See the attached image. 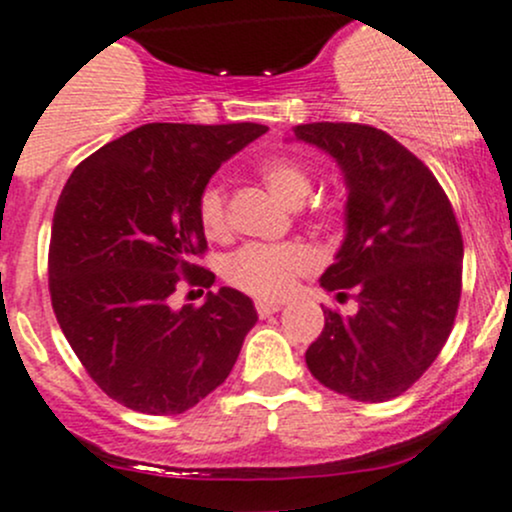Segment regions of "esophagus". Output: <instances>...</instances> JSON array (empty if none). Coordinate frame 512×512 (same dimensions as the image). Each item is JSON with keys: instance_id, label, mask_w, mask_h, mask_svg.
Listing matches in <instances>:
<instances>
[{"instance_id": "esophagus-1", "label": "esophagus", "mask_w": 512, "mask_h": 512, "mask_svg": "<svg viewBox=\"0 0 512 512\" xmlns=\"http://www.w3.org/2000/svg\"><path fill=\"white\" fill-rule=\"evenodd\" d=\"M280 310V302L278 300H256V312L258 317H268L273 312Z\"/></svg>"}]
</instances>
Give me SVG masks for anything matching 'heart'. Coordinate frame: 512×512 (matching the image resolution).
<instances>
[{
    "mask_svg": "<svg viewBox=\"0 0 512 512\" xmlns=\"http://www.w3.org/2000/svg\"><path fill=\"white\" fill-rule=\"evenodd\" d=\"M258 175L288 205H300L312 190V170L300 158L276 153L258 163ZM197 219L210 239H224L232 232L227 192L222 185H207L197 197ZM315 268V254L300 241L280 244H246L224 261V278L229 285L254 295L273 300L285 298L295 288L300 276Z\"/></svg>",
    "mask_w": 512,
    "mask_h": 512,
    "instance_id": "heart-1",
    "label": "heart"
}]
</instances>
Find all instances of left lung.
Masks as SVG:
<instances>
[{
  "instance_id": "obj_1",
  "label": "left lung",
  "mask_w": 512,
  "mask_h": 512,
  "mask_svg": "<svg viewBox=\"0 0 512 512\" xmlns=\"http://www.w3.org/2000/svg\"><path fill=\"white\" fill-rule=\"evenodd\" d=\"M293 131L344 170L346 239L320 283L359 302L351 317L324 307L307 368L351 400L398 398L437 359L459 310L464 241L452 202L432 170L386 131L351 122Z\"/></svg>"
}]
</instances>
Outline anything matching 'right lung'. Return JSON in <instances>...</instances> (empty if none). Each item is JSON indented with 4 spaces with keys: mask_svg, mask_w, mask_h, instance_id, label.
I'll return each instance as SVG.
<instances>
[{
    "mask_svg": "<svg viewBox=\"0 0 512 512\" xmlns=\"http://www.w3.org/2000/svg\"><path fill=\"white\" fill-rule=\"evenodd\" d=\"M263 124H144L73 170L53 214L48 290L92 381L146 415H178L222 386L258 315L234 288L170 307L180 285L212 288L197 197Z\"/></svg>",
    "mask_w": 512,
    "mask_h": 512,
    "instance_id": "1",
    "label": "right lung"
}]
</instances>
